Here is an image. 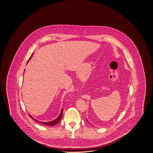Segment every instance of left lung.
Returning a JSON list of instances; mask_svg holds the SVG:
<instances>
[{
	"label": "left lung",
	"instance_id": "1",
	"mask_svg": "<svg viewBox=\"0 0 153 153\" xmlns=\"http://www.w3.org/2000/svg\"><path fill=\"white\" fill-rule=\"evenodd\" d=\"M87 121H88V120H87Z\"/></svg>",
	"mask_w": 153,
	"mask_h": 153
}]
</instances>
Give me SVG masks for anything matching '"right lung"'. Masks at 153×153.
I'll return each instance as SVG.
<instances>
[{
  "instance_id": "obj_1",
  "label": "right lung",
  "mask_w": 153,
  "mask_h": 153,
  "mask_svg": "<svg viewBox=\"0 0 153 153\" xmlns=\"http://www.w3.org/2000/svg\"><path fill=\"white\" fill-rule=\"evenodd\" d=\"M32 56V55H31ZM31 58V56L30 57V59H28V60L27 61V62H28V61L30 60V59ZM62 111H63V109L62 108L61 109V113L60 114V115L59 116V117L56 118V119H55V120H53V121H50V122H39V121H38L37 120H35V118H33L32 116H31V115H30L29 114V116L30 117H31V118H33L34 120H35V121H36L37 122H39V123H42V124H43L44 125H48V126H53V125H56L57 124L58 122H59L60 121V120L61 119V117H62Z\"/></svg>"
}]
</instances>
